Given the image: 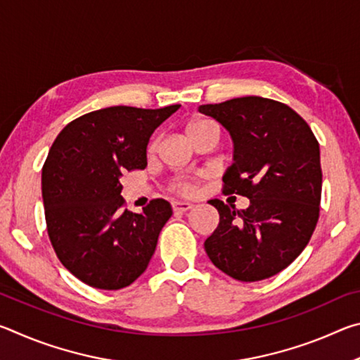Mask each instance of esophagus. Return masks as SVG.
I'll use <instances>...</instances> for the list:
<instances>
[{"mask_svg": "<svg viewBox=\"0 0 360 360\" xmlns=\"http://www.w3.org/2000/svg\"><path fill=\"white\" fill-rule=\"evenodd\" d=\"M172 206H173L174 212H186V211L193 208L192 203H186V202H173Z\"/></svg>", "mask_w": 360, "mask_h": 360, "instance_id": "34e87169", "label": "esophagus"}]
</instances>
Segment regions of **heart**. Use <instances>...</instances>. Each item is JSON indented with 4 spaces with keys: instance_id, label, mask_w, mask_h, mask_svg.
I'll use <instances>...</instances> for the list:
<instances>
[{
    "instance_id": "1",
    "label": "heart",
    "mask_w": 360,
    "mask_h": 360,
    "mask_svg": "<svg viewBox=\"0 0 360 360\" xmlns=\"http://www.w3.org/2000/svg\"><path fill=\"white\" fill-rule=\"evenodd\" d=\"M210 127H216L214 124H212L211 120H193L191 122V124L187 125V135L188 138H192L193 135H197L198 131H202L205 129H210ZM157 143L152 141L150 146H149V150L152 152L155 149ZM198 186V179L193 178V176H191V178H181V179H176L174 182H172V186H169V188L174 192H178L181 195H192L195 192V188H197Z\"/></svg>"
}]
</instances>
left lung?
<instances>
[{
	"label": "left lung",
	"instance_id": "1",
	"mask_svg": "<svg viewBox=\"0 0 360 360\" xmlns=\"http://www.w3.org/2000/svg\"><path fill=\"white\" fill-rule=\"evenodd\" d=\"M198 111L221 122L233 139L235 162L224 174L222 192L249 198V208L241 211L210 200L221 221L205 251L238 281L278 275L307 248L318 224V139L294 109L262 96L202 105Z\"/></svg>",
	"mask_w": 360,
	"mask_h": 360
}]
</instances>
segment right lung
Wrapping results in <instances>:
<instances>
[{
  "label": "right lung",
  "mask_w": 360,
  "mask_h": 360,
  "mask_svg": "<svg viewBox=\"0 0 360 360\" xmlns=\"http://www.w3.org/2000/svg\"><path fill=\"white\" fill-rule=\"evenodd\" d=\"M181 105L111 106L70 122L42 167L47 233L58 260L82 283L117 290L143 275L173 211L162 198L125 210L120 176L144 169L149 138Z\"/></svg>",
  "instance_id": "1"
}]
</instances>
